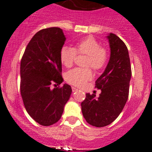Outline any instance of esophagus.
Returning a JSON list of instances; mask_svg holds the SVG:
<instances>
[{"label":"esophagus","instance_id":"obj_1","mask_svg":"<svg viewBox=\"0 0 152 152\" xmlns=\"http://www.w3.org/2000/svg\"><path fill=\"white\" fill-rule=\"evenodd\" d=\"M72 92H77V91H78V89H77L76 87H72Z\"/></svg>","mask_w":152,"mask_h":152}]
</instances>
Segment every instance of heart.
<instances>
[{
	"label": "heart",
	"mask_w": 152,
	"mask_h": 152,
	"mask_svg": "<svg viewBox=\"0 0 152 152\" xmlns=\"http://www.w3.org/2000/svg\"><path fill=\"white\" fill-rule=\"evenodd\" d=\"M86 55L85 66L92 67L95 72L100 71L106 66L108 60V52L95 38L87 37L76 44L75 48L63 46L60 52V61L63 66L70 68L73 66L76 56ZM92 78V72L89 68H76L69 71L66 75L68 83L75 86H83Z\"/></svg>",
	"instance_id": "1"
}]
</instances>
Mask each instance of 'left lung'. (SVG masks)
Returning <instances> with one entry per match:
<instances>
[{"label": "left lung", "instance_id": "1", "mask_svg": "<svg viewBox=\"0 0 152 152\" xmlns=\"http://www.w3.org/2000/svg\"><path fill=\"white\" fill-rule=\"evenodd\" d=\"M110 48V57L104 72L95 81V87L101 89L95 94H86L81 110L86 122L101 128L112 123L123 110L129 93L131 67L127 46L113 34L107 37Z\"/></svg>", "mask_w": 152, "mask_h": 152}]
</instances>
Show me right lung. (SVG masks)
Wrapping results in <instances>:
<instances>
[{"label": "right lung", "mask_w": 152, "mask_h": 152, "mask_svg": "<svg viewBox=\"0 0 152 152\" xmlns=\"http://www.w3.org/2000/svg\"><path fill=\"white\" fill-rule=\"evenodd\" d=\"M66 37L59 27L37 32L27 45L21 61V95L29 115L43 126L60 120L72 94L69 85L63 83L60 52ZM53 84L56 86L52 88Z\"/></svg>", "instance_id": "1"}]
</instances>
